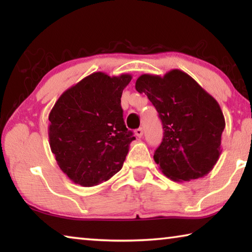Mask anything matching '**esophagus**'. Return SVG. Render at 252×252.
<instances>
[{
	"instance_id": "obj_1",
	"label": "esophagus",
	"mask_w": 252,
	"mask_h": 252,
	"mask_svg": "<svg viewBox=\"0 0 252 252\" xmlns=\"http://www.w3.org/2000/svg\"><path fill=\"white\" fill-rule=\"evenodd\" d=\"M135 135L138 136V138H142V135H143V130H142V127H139V129H136L135 130Z\"/></svg>"
}]
</instances>
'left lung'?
<instances>
[{
	"mask_svg": "<svg viewBox=\"0 0 252 252\" xmlns=\"http://www.w3.org/2000/svg\"><path fill=\"white\" fill-rule=\"evenodd\" d=\"M135 89L147 94L163 125V140L153 156L162 173L176 182L207 176L222 151L225 126L215 97L178 69L163 76L140 75Z\"/></svg>",
	"mask_w": 252,
	"mask_h": 252,
	"instance_id": "left-lung-1",
	"label": "left lung"
}]
</instances>
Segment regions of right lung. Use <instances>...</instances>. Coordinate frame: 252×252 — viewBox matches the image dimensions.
<instances>
[{
	"label": "right lung",
	"instance_id": "right-lung-1",
	"mask_svg": "<svg viewBox=\"0 0 252 252\" xmlns=\"http://www.w3.org/2000/svg\"><path fill=\"white\" fill-rule=\"evenodd\" d=\"M131 74L94 72L60 95L49 114V143L75 185L97 186L122 168L135 139L123 120L121 96Z\"/></svg>",
	"mask_w": 252,
	"mask_h": 252
}]
</instances>
